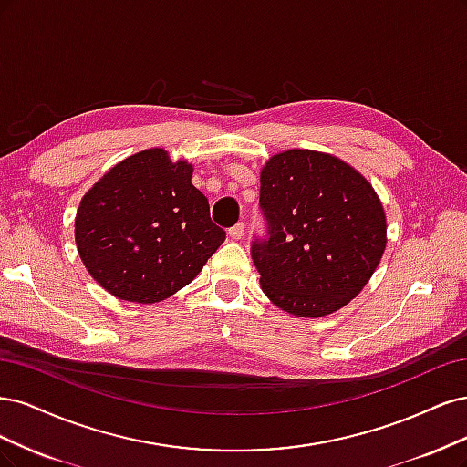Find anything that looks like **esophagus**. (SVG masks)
<instances>
[{
    "label": "esophagus",
    "instance_id": "esophagus-1",
    "mask_svg": "<svg viewBox=\"0 0 467 467\" xmlns=\"http://www.w3.org/2000/svg\"><path fill=\"white\" fill-rule=\"evenodd\" d=\"M244 229H246V227H244V223H236L234 227H231V229H229V236H231V238H234V240L243 238V236H244Z\"/></svg>",
    "mask_w": 467,
    "mask_h": 467
}]
</instances>
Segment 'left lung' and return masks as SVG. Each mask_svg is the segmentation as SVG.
Here are the masks:
<instances>
[{"label":"left lung","instance_id":"left-lung-1","mask_svg":"<svg viewBox=\"0 0 467 467\" xmlns=\"http://www.w3.org/2000/svg\"><path fill=\"white\" fill-rule=\"evenodd\" d=\"M265 234L250 243L262 291L281 310L314 318L339 310L372 277L386 248L384 209L343 161L291 149L260 178Z\"/></svg>","mask_w":467,"mask_h":467}]
</instances>
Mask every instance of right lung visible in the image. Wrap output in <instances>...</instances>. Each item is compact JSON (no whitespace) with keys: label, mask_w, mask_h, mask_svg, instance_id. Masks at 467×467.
<instances>
[{"label":"right lung","mask_w":467,"mask_h":467,"mask_svg":"<svg viewBox=\"0 0 467 467\" xmlns=\"http://www.w3.org/2000/svg\"><path fill=\"white\" fill-rule=\"evenodd\" d=\"M224 233L209 217L192 167L147 149L85 193L75 243L100 287L130 303H159L202 272Z\"/></svg>","instance_id":"add662e5"}]
</instances>
